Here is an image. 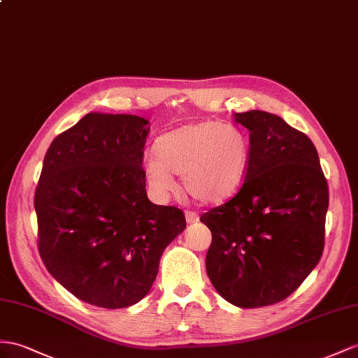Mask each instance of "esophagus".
Here are the masks:
<instances>
[{"label":"esophagus","mask_w":358,"mask_h":358,"mask_svg":"<svg viewBox=\"0 0 358 358\" xmlns=\"http://www.w3.org/2000/svg\"><path fill=\"white\" fill-rule=\"evenodd\" d=\"M186 221L189 224H194V222H198L199 221V216L196 212H192V210H186Z\"/></svg>","instance_id":"obj_1"}]
</instances>
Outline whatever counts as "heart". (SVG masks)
<instances>
[{
	"instance_id": "obj_1",
	"label": "heart",
	"mask_w": 358,
	"mask_h": 358,
	"mask_svg": "<svg viewBox=\"0 0 358 358\" xmlns=\"http://www.w3.org/2000/svg\"><path fill=\"white\" fill-rule=\"evenodd\" d=\"M250 146L237 128L217 121H201L162 134L154 157L145 162V177L155 194L176 189L171 173L182 176L187 194L204 204L233 196L243 185Z\"/></svg>"
}]
</instances>
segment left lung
<instances>
[{
    "label": "left lung",
    "mask_w": 358,
    "mask_h": 358,
    "mask_svg": "<svg viewBox=\"0 0 358 358\" xmlns=\"http://www.w3.org/2000/svg\"><path fill=\"white\" fill-rule=\"evenodd\" d=\"M250 130L239 192L201 215L212 231L210 281L242 308L272 306L295 292L322 257L328 185L308 137L263 110L236 113Z\"/></svg>",
    "instance_id": "8db88e82"
}]
</instances>
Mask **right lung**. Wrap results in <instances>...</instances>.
<instances>
[{
	"mask_svg": "<svg viewBox=\"0 0 358 358\" xmlns=\"http://www.w3.org/2000/svg\"><path fill=\"white\" fill-rule=\"evenodd\" d=\"M146 124L87 113L51 142L36 186L45 268L96 307L124 308L146 296L164 248L186 228L181 208L146 196Z\"/></svg>",
	"mask_w": 358,
	"mask_h": 358,
	"instance_id": "add662e5",
	"label": "right lung"
}]
</instances>
